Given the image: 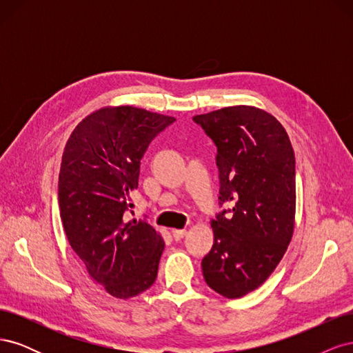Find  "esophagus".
<instances>
[{"mask_svg":"<svg viewBox=\"0 0 353 353\" xmlns=\"http://www.w3.org/2000/svg\"><path fill=\"white\" fill-rule=\"evenodd\" d=\"M185 234H187L185 230H172V237L175 241L183 240L185 237Z\"/></svg>","mask_w":353,"mask_h":353,"instance_id":"1","label":"esophagus"}]
</instances>
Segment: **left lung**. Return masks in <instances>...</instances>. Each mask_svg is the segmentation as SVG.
Listing matches in <instances>:
<instances>
[{"label": "left lung", "instance_id": "obj_1", "mask_svg": "<svg viewBox=\"0 0 353 353\" xmlns=\"http://www.w3.org/2000/svg\"><path fill=\"white\" fill-rule=\"evenodd\" d=\"M193 121L216 145L219 205L213 245L201 261L206 284L228 299L258 288L292 240L296 160L283 125L252 105H232Z\"/></svg>", "mask_w": 353, "mask_h": 353}]
</instances>
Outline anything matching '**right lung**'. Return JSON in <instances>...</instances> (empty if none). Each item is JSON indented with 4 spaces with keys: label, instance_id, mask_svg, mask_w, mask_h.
I'll use <instances>...</instances> for the list:
<instances>
[{
    "label": "right lung",
    "instance_id": "obj_1",
    "mask_svg": "<svg viewBox=\"0 0 353 353\" xmlns=\"http://www.w3.org/2000/svg\"><path fill=\"white\" fill-rule=\"evenodd\" d=\"M174 122L132 105L105 108L85 117L65 147L59 175L63 227L91 279L114 297L140 294L157 276L162 237L147 221L125 216L144 153Z\"/></svg>",
    "mask_w": 353,
    "mask_h": 353
}]
</instances>
